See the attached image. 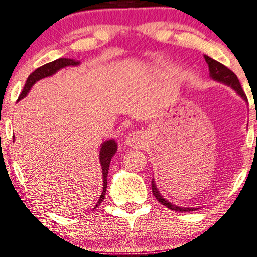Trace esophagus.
Listing matches in <instances>:
<instances>
[{
	"instance_id": "esophagus-1",
	"label": "esophagus",
	"mask_w": 257,
	"mask_h": 257,
	"mask_svg": "<svg viewBox=\"0 0 257 257\" xmlns=\"http://www.w3.org/2000/svg\"><path fill=\"white\" fill-rule=\"evenodd\" d=\"M124 143L131 148H140L145 143V135L141 132H132L125 136Z\"/></svg>"
}]
</instances>
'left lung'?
Masks as SVG:
<instances>
[{"mask_svg":"<svg viewBox=\"0 0 257 257\" xmlns=\"http://www.w3.org/2000/svg\"><path fill=\"white\" fill-rule=\"evenodd\" d=\"M204 60H206L208 67H209V75L211 80L220 82V83H223L225 85H228V87H230L231 89H234L236 93L243 98L244 102H248L247 96H245V94L243 93V89H242L240 84V81H238L237 76H236L230 69H228L227 67L223 66V64L217 62V61H215L209 56H207V55H204ZM152 189H153V195L156 197V200L159 201L161 204H163V206L169 208V209L175 210V211H182V213H184V211H193V210L198 209V208H193V207H188V208L179 207L176 206V204L170 203L169 201H167L166 198H163L162 195H161L159 189H157L154 179L152 181Z\"/></svg>","mask_w":257,"mask_h":257,"instance_id":"8db88e82","label":"left lung"}]
</instances>
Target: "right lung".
I'll list each match as a JSON object with an SVG mask.
<instances>
[{
    "mask_svg": "<svg viewBox=\"0 0 257 257\" xmlns=\"http://www.w3.org/2000/svg\"><path fill=\"white\" fill-rule=\"evenodd\" d=\"M80 64V61L73 60V59H57L53 61V62H49L44 66L37 68L36 70H34L32 74L29 75L28 78H27L25 88H23L21 95L19 96V100L21 101L22 98H25L28 93L30 91V89L34 84L36 83L37 81L42 80V78L46 77H50L57 73V71L63 69L66 67H76ZM117 152V143L114 139L110 140H105V141L101 145V149H100V163H101V168H102V176H103V190H102V194L100 198H98L96 206L95 208L100 206V203L103 201L105 191H107V177H108V172H109V164H110V161L112 159V156L115 155V153Z\"/></svg>",
    "mask_w": 257,
    "mask_h": 257,
    "instance_id": "1",
    "label": "right lung"
}]
</instances>
